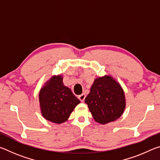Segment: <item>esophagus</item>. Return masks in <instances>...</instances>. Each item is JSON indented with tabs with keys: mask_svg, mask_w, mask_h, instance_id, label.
Wrapping results in <instances>:
<instances>
[{
	"mask_svg": "<svg viewBox=\"0 0 160 160\" xmlns=\"http://www.w3.org/2000/svg\"><path fill=\"white\" fill-rule=\"evenodd\" d=\"M85 97H86L85 94L82 93V94H80V95L78 96V99H79L81 102H84V100H85Z\"/></svg>",
	"mask_w": 160,
	"mask_h": 160,
	"instance_id": "1",
	"label": "esophagus"
}]
</instances>
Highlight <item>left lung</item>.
<instances>
[{
	"label": "left lung",
	"mask_w": 160,
	"mask_h": 160,
	"mask_svg": "<svg viewBox=\"0 0 160 160\" xmlns=\"http://www.w3.org/2000/svg\"><path fill=\"white\" fill-rule=\"evenodd\" d=\"M85 102L94 120L102 124L118 118L126 107L122 88L108 75L95 79Z\"/></svg>",
	"instance_id": "left-lung-1"
}]
</instances>
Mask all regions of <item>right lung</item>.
I'll return each mask as SVG.
<instances>
[{
    "label": "right lung",
    "instance_id": "right-lung-1",
    "mask_svg": "<svg viewBox=\"0 0 160 160\" xmlns=\"http://www.w3.org/2000/svg\"><path fill=\"white\" fill-rule=\"evenodd\" d=\"M42 113L47 120L61 123L69 118L80 101L70 89L63 85L61 76L54 77L47 82L39 93Z\"/></svg>",
    "mask_w": 160,
    "mask_h": 160
}]
</instances>
